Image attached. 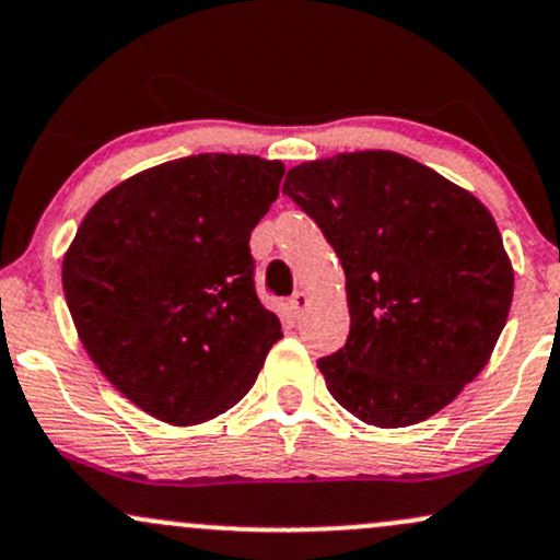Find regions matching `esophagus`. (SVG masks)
I'll use <instances>...</instances> for the list:
<instances>
[{
    "label": "esophagus",
    "mask_w": 560,
    "mask_h": 560,
    "mask_svg": "<svg viewBox=\"0 0 560 560\" xmlns=\"http://www.w3.org/2000/svg\"><path fill=\"white\" fill-rule=\"evenodd\" d=\"M308 305H311V300H308V292H303V290H300V292H294V294H292V300H290V308H292L294 313H298V316H303V313H305V308H308Z\"/></svg>",
    "instance_id": "esophagus-1"
}]
</instances>
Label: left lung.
<instances>
[{
	"mask_svg": "<svg viewBox=\"0 0 560 560\" xmlns=\"http://www.w3.org/2000/svg\"><path fill=\"white\" fill-rule=\"evenodd\" d=\"M346 270L350 335L318 359L340 407L377 428L428 420L487 366L513 266L470 190L396 151L337 153L287 172Z\"/></svg>",
	"mask_w": 560,
	"mask_h": 560,
	"instance_id": "obj_1",
	"label": "left lung"
}]
</instances>
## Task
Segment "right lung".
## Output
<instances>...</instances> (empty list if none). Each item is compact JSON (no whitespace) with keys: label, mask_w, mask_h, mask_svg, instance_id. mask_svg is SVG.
Returning <instances> with one entry per match:
<instances>
[{"label":"right lung","mask_w":560,"mask_h":560,"mask_svg":"<svg viewBox=\"0 0 560 560\" xmlns=\"http://www.w3.org/2000/svg\"><path fill=\"white\" fill-rule=\"evenodd\" d=\"M284 164L199 153L127 177L84 214L63 292L84 350L138 409L199 425L247 396L276 313L255 294L249 233Z\"/></svg>","instance_id":"add662e5"}]
</instances>
